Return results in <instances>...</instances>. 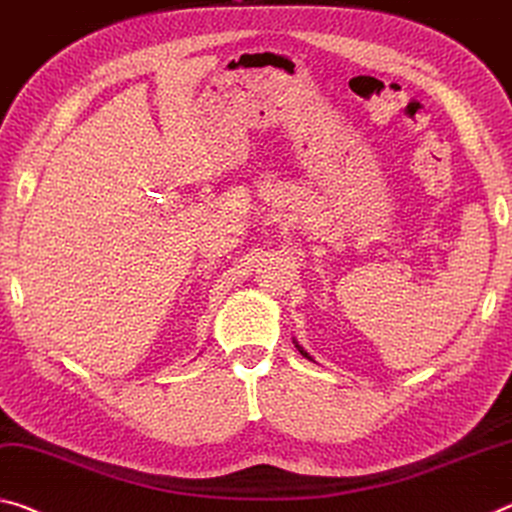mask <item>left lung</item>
<instances>
[{
    "label": "left lung",
    "mask_w": 512,
    "mask_h": 512,
    "mask_svg": "<svg viewBox=\"0 0 512 512\" xmlns=\"http://www.w3.org/2000/svg\"><path fill=\"white\" fill-rule=\"evenodd\" d=\"M298 351H300V353H303V355H305V358H310V355H307V353H305V351H303V348H300V346H298Z\"/></svg>",
    "instance_id": "1"
}]
</instances>
